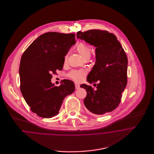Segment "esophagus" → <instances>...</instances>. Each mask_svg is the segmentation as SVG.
<instances>
[{"label": "esophagus", "mask_w": 154, "mask_h": 154, "mask_svg": "<svg viewBox=\"0 0 154 154\" xmlns=\"http://www.w3.org/2000/svg\"><path fill=\"white\" fill-rule=\"evenodd\" d=\"M75 88L76 89H79V88H80V85H79L78 84H77V83H75Z\"/></svg>", "instance_id": "obj_1"}]
</instances>
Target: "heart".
<instances>
[{
  "instance_id": "b5f03b06",
  "label": "heart",
  "mask_w": 154,
  "mask_h": 154,
  "mask_svg": "<svg viewBox=\"0 0 154 154\" xmlns=\"http://www.w3.org/2000/svg\"><path fill=\"white\" fill-rule=\"evenodd\" d=\"M77 51L80 54L81 56L85 60H88L91 57L92 48L84 42H81L77 47ZM67 59V55L65 57V60L66 62ZM85 72L82 70H73L69 74V77L74 80L80 82L82 80Z\"/></svg>"
}]
</instances>
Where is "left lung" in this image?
I'll use <instances>...</instances> for the list:
<instances>
[{
	"label": "left lung",
	"mask_w": 154,
	"mask_h": 154,
	"mask_svg": "<svg viewBox=\"0 0 154 154\" xmlns=\"http://www.w3.org/2000/svg\"><path fill=\"white\" fill-rule=\"evenodd\" d=\"M77 37L96 47L95 64L88 74L87 81L98 84H95L96 89L81 85L87 92L84 105L89 112L95 115L111 112L119 104L127 84L126 54L117 37L108 31H79Z\"/></svg>",
	"instance_id": "left-lung-1"
}]
</instances>
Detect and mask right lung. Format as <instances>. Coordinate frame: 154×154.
Here are the masks:
<instances>
[{"label":"right lung","mask_w":154,"mask_h":154,"mask_svg":"<svg viewBox=\"0 0 154 154\" xmlns=\"http://www.w3.org/2000/svg\"><path fill=\"white\" fill-rule=\"evenodd\" d=\"M73 33L47 32L30 45L22 54L19 74L20 90L30 110L40 117L58 114L63 99L75 89L72 81L63 80L60 86L52 84V73L61 70L65 57L75 43Z\"/></svg>","instance_id":"obj_1"}]
</instances>
